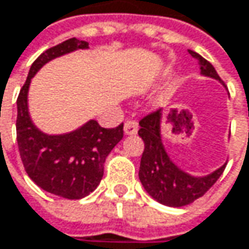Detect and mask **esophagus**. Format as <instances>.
<instances>
[{"label":"esophagus","instance_id":"esophagus-1","mask_svg":"<svg viewBox=\"0 0 249 249\" xmlns=\"http://www.w3.org/2000/svg\"><path fill=\"white\" fill-rule=\"evenodd\" d=\"M124 131L126 135H134L138 132V123L134 120H126L124 124Z\"/></svg>","mask_w":249,"mask_h":249}]
</instances>
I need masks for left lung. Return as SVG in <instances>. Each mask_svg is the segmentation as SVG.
Listing matches in <instances>:
<instances>
[{
    "label": "left lung",
    "mask_w": 249,
    "mask_h": 249,
    "mask_svg": "<svg viewBox=\"0 0 249 249\" xmlns=\"http://www.w3.org/2000/svg\"><path fill=\"white\" fill-rule=\"evenodd\" d=\"M190 54L199 61L202 75L221 81L210 61L191 50ZM161 117L162 109L158 108L140 121L141 128L138 129V135L144 141V152L138 177L145 191L158 202L168 207H184L208 191L222 175L225 165L202 178H195L179 170L171 161L162 145L160 134Z\"/></svg>",
    "instance_id": "1"
}]
</instances>
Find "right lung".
Segmentation results:
<instances>
[{
  "label": "right lung",
  "instance_id": "right-lung-1",
  "mask_svg": "<svg viewBox=\"0 0 249 249\" xmlns=\"http://www.w3.org/2000/svg\"><path fill=\"white\" fill-rule=\"evenodd\" d=\"M79 48L88 42L70 38L44 51L17 98V142L25 172L44 191L67 199L84 198L98 187L108 154L124 137V124L102 128L94 120L65 135H47L33 124L27 104L31 78L48 61Z\"/></svg>",
  "mask_w": 249,
  "mask_h": 249
}]
</instances>
